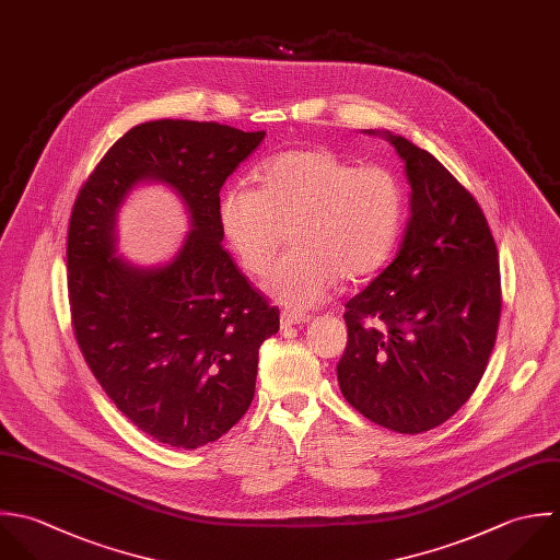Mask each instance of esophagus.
Returning <instances> with one entry per match:
<instances>
[{
    "mask_svg": "<svg viewBox=\"0 0 560 560\" xmlns=\"http://www.w3.org/2000/svg\"><path fill=\"white\" fill-rule=\"evenodd\" d=\"M305 323H310L307 314H296V312L281 314V327H294V325H305Z\"/></svg>",
    "mask_w": 560,
    "mask_h": 560,
    "instance_id": "1",
    "label": "esophagus"
}]
</instances>
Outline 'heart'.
Returning a JSON list of instances; mask_svg holds the SVG:
<instances>
[{"instance_id":"1","label":"heart","mask_w":560,"mask_h":560,"mask_svg":"<svg viewBox=\"0 0 560 560\" xmlns=\"http://www.w3.org/2000/svg\"><path fill=\"white\" fill-rule=\"evenodd\" d=\"M259 189L229 185L218 200L220 229L250 275H266L290 231V250L266 279V292L290 310L320 305L340 277L362 281L393 255L404 191L382 165H362L327 148L268 159Z\"/></svg>"}]
</instances>
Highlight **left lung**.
Masks as SVG:
<instances>
[{"mask_svg": "<svg viewBox=\"0 0 560 560\" xmlns=\"http://www.w3.org/2000/svg\"><path fill=\"white\" fill-rule=\"evenodd\" d=\"M375 135V130H366ZM406 163L410 220L397 257L345 307V399L373 423L421 434L454 417L495 347L498 246L476 198L401 135L380 132Z\"/></svg>", "mask_w": 560, "mask_h": 560, "instance_id": "1", "label": "left lung"}]
</instances>
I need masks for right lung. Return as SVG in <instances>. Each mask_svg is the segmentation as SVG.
I'll return each mask as SVG.
<instances>
[{
	"instance_id": "add662e5",
	"label": "right lung",
	"mask_w": 560,
	"mask_h": 560,
	"mask_svg": "<svg viewBox=\"0 0 560 560\" xmlns=\"http://www.w3.org/2000/svg\"><path fill=\"white\" fill-rule=\"evenodd\" d=\"M266 137L215 121L156 119L117 139L78 191L67 233L75 342L91 373L141 432L196 450L226 434L255 395L279 310L222 246L224 180ZM139 182H165L192 229L167 264L116 255V213Z\"/></svg>"
}]
</instances>
